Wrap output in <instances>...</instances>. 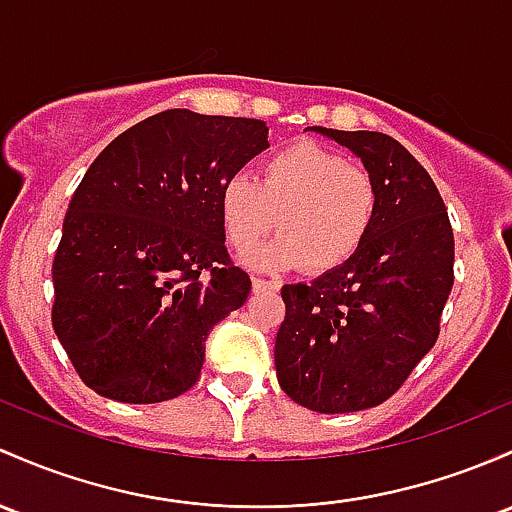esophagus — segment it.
<instances>
[{
    "mask_svg": "<svg viewBox=\"0 0 512 512\" xmlns=\"http://www.w3.org/2000/svg\"><path fill=\"white\" fill-rule=\"evenodd\" d=\"M252 289H255V291H269V289H279V284L277 282H269V279L255 277V279H252Z\"/></svg>",
    "mask_w": 512,
    "mask_h": 512,
    "instance_id": "34e87169",
    "label": "esophagus"
}]
</instances>
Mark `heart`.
<instances>
[{"instance_id": "heart-1", "label": "heart", "mask_w": 512, "mask_h": 512, "mask_svg": "<svg viewBox=\"0 0 512 512\" xmlns=\"http://www.w3.org/2000/svg\"><path fill=\"white\" fill-rule=\"evenodd\" d=\"M218 211L235 250L260 243L274 226L282 230L272 245L247 255L250 265H303L323 274L352 260L372 233L379 187L369 170L303 140L269 155L260 182L243 170L228 174L218 189Z\"/></svg>"}]
</instances>
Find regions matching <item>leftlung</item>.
<instances>
[{
	"mask_svg": "<svg viewBox=\"0 0 512 512\" xmlns=\"http://www.w3.org/2000/svg\"><path fill=\"white\" fill-rule=\"evenodd\" d=\"M311 131L345 145L372 172L379 213L352 260L311 284L282 286L274 364L286 396L308 411H364L401 389L435 345L454 284V235L435 182L398 140Z\"/></svg>",
	"mask_w": 512,
	"mask_h": 512,
	"instance_id": "obj_1",
	"label": "left lung"
}]
</instances>
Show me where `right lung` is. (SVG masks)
Listing matches in <instances>:
<instances>
[{
    "label": "right lung",
    "mask_w": 512,
    "mask_h": 512,
    "mask_svg": "<svg viewBox=\"0 0 512 512\" xmlns=\"http://www.w3.org/2000/svg\"><path fill=\"white\" fill-rule=\"evenodd\" d=\"M265 121L167 109L111 140L67 206L53 330L80 379L121 403L196 384L213 325L252 282L230 262L218 189L267 143Z\"/></svg>",
    "instance_id": "1"
}]
</instances>
